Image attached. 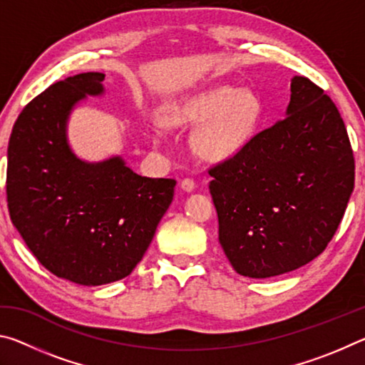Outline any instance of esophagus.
Masks as SVG:
<instances>
[{
  "instance_id": "1",
  "label": "esophagus",
  "mask_w": 365,
  "mask_h": 365,
  "mask_svg": "<svg viewBox=\"0 0 365 365\" xmlns=\"http://www.w3.org/2000/svg\"><path fill=\"white\" fill-rule=\"evenodd\" d=\"M180 187H182L183 191H187V193H190V191L195 190L196 183H195L193 180H191V178H183L182 183H180Z\"/></svg>"
}]
</instances>
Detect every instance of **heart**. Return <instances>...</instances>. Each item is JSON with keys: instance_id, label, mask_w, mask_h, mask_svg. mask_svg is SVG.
<instances>
[{"instance_id": "obj_1", "label": "heart", "mask_w": 365, "mask_h": 365, "mask_svg": "<svg viewBox=\"0 0 365 365\" xmlns=\"http://www.w3.org/2000/svg\"><path fill=\"white\" fill-rule=\"evenodd\" d=\"M262 117V103L251 90L220 85L165 113L172 125H201L195 135V148L209 160H225L238 154L252 138ZM153 145L164 140L163 127L148 123Z\"/></svg>"}]
</instances>
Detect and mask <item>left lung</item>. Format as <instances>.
<instances>
[{
    "label": "left lung",
    "mask_w": 365,
    "mask_h": 365,
    "mask_svg": "<svg viewBox=\"0 0 365 365\" xmlns=\"http://www.w3.org/2000/svg\"><path fill=\"white\" fill-rule=\"evenodd\" d=\"M209 175L227 259L240 275L269 279L330 243L354 188V156L335 103L294 76L285 119Z\"/></svg>",
    "instance_id": "left-lung-1"
}]
</instances>
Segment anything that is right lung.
Instances as JSON below:
<instances>
[{
    "label": "right lung",
    "mask_w": 365,
    "mask_h": 365,
    "mask_svg": "<svg viewBox=\"0 0 365 365\" xmlns=\"http://www.w3.org/2000/svg\"><path fill=\"white\" fill-rule=\"evenodd\" d=\"M104 73L53 83L30 101L8 146L9 215L43 267L78 285L130 275L174 200L175 180L141 177L122 156L80 159L67 138L73 108L104 95Z\"/></svg>",
    "instance_id": "obj_1"
}]
</instances>
